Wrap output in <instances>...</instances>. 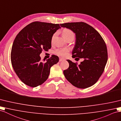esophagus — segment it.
Instances as JSON below:
<instances>
[{
  "mask_svg": "<svg viewBox=\"0 0 121 121\" xmlns=\"http://www.w3.org/2000/svg\"><path fill=\"white\" fill-rule=\"evenodd\" d=\"M65 60V59H64V58H60V61H63V60Z\"/></svg>",
  "mask_w": 121,
  "mask_h": 121,
  "instance_id": "obj_1",
  "label": "esophagus"
}]
</instances>
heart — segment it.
I'll list each match as a JSON object with an SVG mask.
<instances>
[{"mask_svg": "<svg viewBox=\"0 0 121 121\" xmlns=\"http://www.w3.org/2000/svg\"><path fill=\"white\" fill-rule=\"evenodd\" d=\"M62 35L64 38L66 40L68 39L71 38H74V33H73V32L72 31L68 29H64V30L63 31ZM55 36V34H54L53 35L52 38V40L54 39ZM69 50L67 48L58 49L56 50L55 53L58 55L61 56H66L67 55V53L69 52Z\"/></svg>", "mask_w": 121, "mask_h": 121, "instance_id": "obj_1", "label": "heart"}]
</instances>
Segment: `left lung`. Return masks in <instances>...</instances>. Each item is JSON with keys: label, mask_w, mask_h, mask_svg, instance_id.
Instances as JSON below:
<instances>
[{"label": "left lung", "mask_w": 121, "mask_h": 121, "mask_svg": "<svg viewBox=\"0 0 121 121\" xmlns=\"http://www.w3.org/2000/svg\"><path fill=\"white\" fill-rule=\"evenodd\" d=\"M75 34L72 57L83 58L77 63L67 60L69 67L64 71L66 78L73 86L81 89L96 83L104 72L108 60L107 49L104 39L92 26L83 22H68L60 25Z\"/></svg>", "instance_id": "obj_1"}]
</instances>
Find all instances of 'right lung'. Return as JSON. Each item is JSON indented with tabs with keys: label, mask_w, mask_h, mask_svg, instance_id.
I'll return each mask as SVG.
<instances>
[{
	"label": "right lung",
	"mask_w": 121,
	"mask_h": 121,
	"mask_svg": "<svg viewBox=\"0 0 121 121\" xmlns=\"http://www.w3.org/2000/svg\"><path fill=\"white\" fill-rule=\"evenodd\" d=\"M60 28L59 24L35 22L17 35L12 47L11 63L25 84L31 87L42 85L48 79L51 67L58 62V57L53 55L43 63L39 55L51 48L53 35Z\"/></svg>",
	"instance_id": "right-lung-1"
}]
</instances>
